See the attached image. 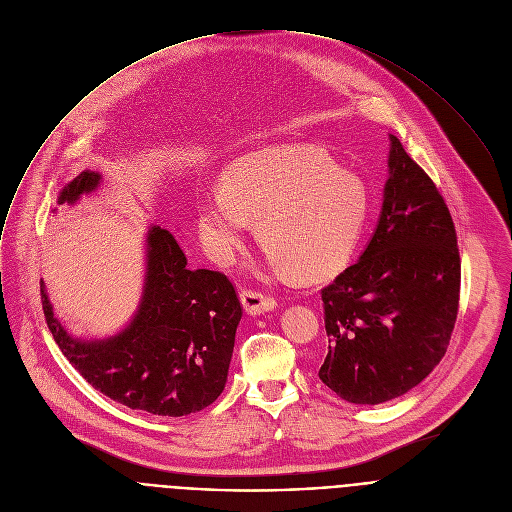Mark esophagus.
Returning a JSON list of instances; mask_svg holds the SVG:
<instances>
[{
	"instance_id": "34e87169",
	"label": "esophagus",
	"mask_w": 512,
	"mask_h": 512,
	"mask_svg": "<svg viewBox=\"0 0 512 512\" xmlns=\"http://www.w3.org/2000/svg\"><path fill=\"white\" fill-rule=\"evenodd\" d=\"M241 302H243L245 312L251 314V316H259L263 312H269L277 304V300L273 296H267V294H263V291H257V289H243L241 291Z\"/></svg>"
}]
</instances>
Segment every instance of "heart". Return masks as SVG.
Wrapping results in <instances>:
<instances>
[{
  "mask_svg": "<svg viewBox=\"0 0 512 512\" xmlns=\"http://www.w3.org/2000/svg\"><path fill=\"white\" fill-rule=\"evenodd\" d=\"M371 194L356 174L316 148L265 150L235 162L225 188L198 198V233L216 261H231L255 221L267 261L300 281H322L352 259Z\"/></svg>",
  "mask_w": 512,
  "mask_h": 512,
  "instance_id": "b5f03b06",
  "label": "heart"
}]
</instances>
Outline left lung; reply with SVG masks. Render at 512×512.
Returning <instances> with one entry per match:
<instances>
[{"label":"left lung","instance_id":"8db88e82","mask_svg":"<svg viewBox=\"0 0 512 512\" xmlns=\"http://www.w3.org/2000/svg\"><path fill=\"white\" fill-rule=\"evenodd\" d=\"M460 277L446 200L391 135L377 231L360 259L322 289V383L356 405L385 403L419 385L448 350Z\"/></svg>","mask_w":512,"mask_h":512}]
</instances>
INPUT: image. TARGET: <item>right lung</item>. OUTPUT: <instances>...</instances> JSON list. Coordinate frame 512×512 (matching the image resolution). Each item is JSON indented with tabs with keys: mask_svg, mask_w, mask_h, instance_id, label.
Segmentation results:
<instances>
[{
	"mask_svg": "<svg viewBox=\"0 0 512 512\" xmlns=\"http://www.w3.org/2000/svg\"><path fill=\"white\" fill-rule=\"evenodd\" d=\"M99 182V174L83 172L62 188L58 204L77 202ZM186 263L178 239L152 227L139 310L107 340L66 334L40 283L44 318L62 354L91 387L129 409L182 417L208 407L225 389L243 308L225 273Z\"/></svg>",
	"mask_w": 512,
	"mask_h": 512,
	"instance_id": "add662e5",
	"label": "right lung"
}]
</instances>
